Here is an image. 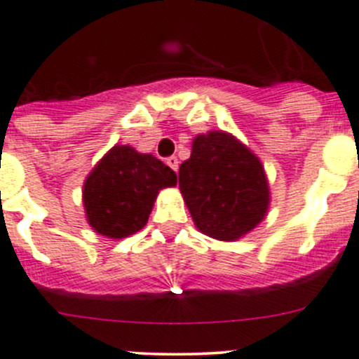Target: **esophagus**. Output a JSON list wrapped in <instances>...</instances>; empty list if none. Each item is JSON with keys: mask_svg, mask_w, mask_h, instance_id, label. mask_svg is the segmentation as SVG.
Instances as JSON below:
<instances>
[{"mask_svg": "<svg viewBox=\"0 0 359 359\" xmlns=\"http://www.w3.org/2000/svg\"><path fill=\"white\" fill-rule=\"evenodd\" d=\"M166 165H168L173 172H177V170H179V159H177L175 156H172V158L166 159Z\"/></svg>", "mask_w": 359, "mask_h": 359, "instance_id": "34e87169", "label": "esophagus"}]
</instances>
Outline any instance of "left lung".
Wrapping results in <instances>:
<instances>
[{"instance_id": "8db88e82", "label": "left lung", "mask_w": 359, "mask_h": 359, "mask_svg": "<svg viewBox=\"0 0 359 359\" xmlns=\"http://www.w3.org/2000/svg\"><path fill=\"white\" fill-rule=\"evenodd\" d=\"M179 187L194 226L221 242H235L268 214L270 186L261 159L228 131L196 135L180 165Z\"/></svg>"}]
</instances>
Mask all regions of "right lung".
I'll use <instances>...</instances> for the list:
<instances>
[{"label": "right lung", "instance_id": "add662e5", "mask_svg": "<svg viewBox=\"0 0 359 359\" xmlns=\"http://www.w3.org/2000/svg\"><path fill=\"white\" fill-rule=\"evenodd\" d=\"M177 186L172 168L130 145H114L83 180L86 219L107 238H126L149 221L159 191Z\"/></svg>", "mask_w": 359, "mask_h": 359}]
</instances>
